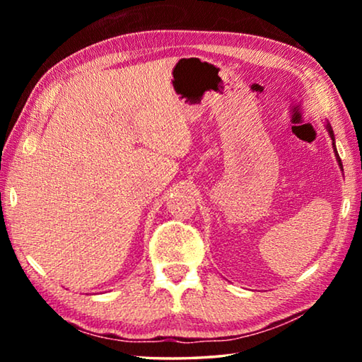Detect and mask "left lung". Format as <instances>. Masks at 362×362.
Listing matches in <instances>:
<instances>
[{
    "mask_svg": "<svg viewBox=\"0 0 362 362\" xmlns=\"http://www.w3.org/2000/svg\"><path fill=\"white\" fill-rule=\"evenodd\" d=\"M326 127H327V131H329V136H330V139H332V142H334V131H332V127H330V124H329V122H327V124H326ZM334 151H335L337 161H339V164H340V168H341V170H343V166H341V159H340V156H339V153H337V148H335V144H334Z\"/></svg>",
    "mask_w": 362,
    "mask_h": 362,
    "instance_id": "left-lung-1",
    "label": "left lung"
}]
</instances>
